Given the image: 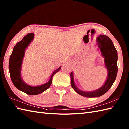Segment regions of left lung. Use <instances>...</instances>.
Returning <instances> with one entry per match:
<instances>
[{
	"instance_id": "8db88e82",
	"label": "left lung",
	"mask_w": 129,
	"mask_h": 129,
	"mask_svg": "<svg viewBox=\"0 0 129 129\" xmlns=\"http://www.w3.org/2000/svg\"><path fill=\"white\" fill-rule=\"evenodd\" d=\"M96 44L102 56L104 58L105 66L107 71V78L104 85L93 91H83L75 86L73 73H71V83L73 89L79 95L88 98L99 97L106 93L115 81L118 72V54L112 40L107 36L99 35L96 38Z\"/></svg>"
}]
</instances>
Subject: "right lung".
<instances>
[{
  "label": "right lung",
  "instance_id": "add662e5",
  "mask_svg": "<svg viewBox=\"0 0 129 129\" xmlns=\"http://www.w3.org/2000/svg\"><path fill=\"white\" fill-rule=\"evenodd\" d=\"M34 37V33L27 34L21 41L16 44L10 56L9 63L10 77L13 85L19 90L31 95L39 94L49 88L52 83L53 76L61 68V66H60L58 68L55 70L51 75L49 81L40 86H30L23 81L21 76V69L23 58L25 55L26 49L32 42Z\"/></svg>",
  "mask_w": 129,
  "mask_h": 129
}]
</instances>
